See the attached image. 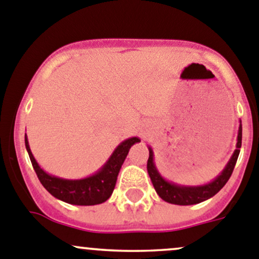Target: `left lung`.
Instances as JSON below:
<instances>
[{
  "instance_id": "left-lung-1",
  "label": "left lung",
  "mask_w": 259,
  "mask_h": 259,
  "mask_svg": "<svg viewBox=\"0 0 259 259\" xmlns=\"http://www.w3.org/2000/svg\"><path fill=\"white\" fill-rule=\"evenodd\" d=\"M242 146V124L239 125L238 137H237V149L234 150L233 155L227 163L226 168L223 169L221 174L217 177L213 182L204 185H197V187H187V185H179L176 183L168 182L159 174L155 164H154V153L149 146V159L146 168H148L149 177L154 185V189L156 190L159 197L165 202L171 203L177 205H192L198 204L200 202L209 199L215 195L222 188L226 185L228 179L231 178L233 169L236 166L237 159H238L239 151Z\"/></svg>"
}]
</instances>
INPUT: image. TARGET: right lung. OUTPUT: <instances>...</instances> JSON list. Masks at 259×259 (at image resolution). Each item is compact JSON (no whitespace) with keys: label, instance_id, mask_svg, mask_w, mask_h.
<instances>
[{"label":"right lung","instance_id":"obj_1","mask_svg":"<svg viewBox=\"0 0 259 259\" xmlns=\"http://www.w3.org/2000/svg\"><path fill=\"white\" fill-rule=\"evenodd\" d=\"M139 142L140 139L137 137L124 140L117 145V148L115 149L109 160L104 164L100 170L88 178L72 180L57 178V177L50 176L46 171H44L33 158L30 145H28L27 137L25 134L26 149H27L30 160L41 184L55 198L74 205H95L106 202L113 194L117 174H119L120 168H121L130 148L135 143Z\"/></svg>","mask_w":259,"mask_h":259}]
</instances>
